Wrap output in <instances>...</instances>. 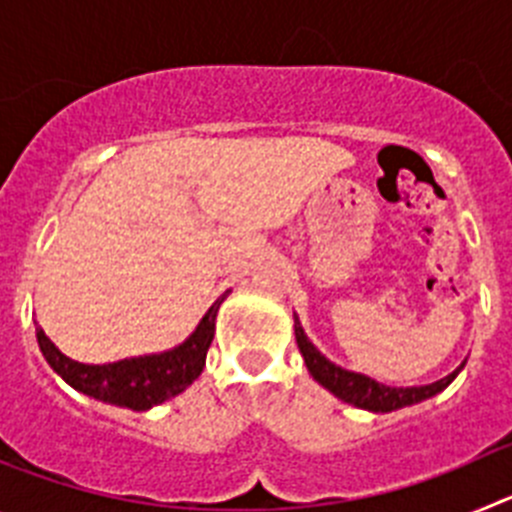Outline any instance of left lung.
<instances>
[{
    "label": "left lung",
    "instance_id": "8db88e82",
    "mask_svg": "<svg viewBox=\"0 0 512 512\" xmlns=\"http://www.w3.org/2000/svg\"><path fill=\"white\" fill-rule=\"evenodd\" d=\"M295 338L297 346H300L302 359H305L307 364V372L312 374L315 382L323 384L325 390L333 392L338 400L348 402V405H356V408L372 410V413H392V410L408 408V405H415V402L428 400V397L446 390V387L456 379V374L464 369V364H461L456 372L449 374V377L438 379V382L433 384H423V387H387V384L366 377V374L348 372L343 366L325 359L318 348L312 346L310 338L305 336L300 320H295Z\"/></svg>",
    "mask_w": 512,
    "mask_h": 512
}]
</instances>
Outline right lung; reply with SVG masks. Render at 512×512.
Wrapping results in <instances>:
<instances>
[{"mask_svg":"<svg viewBox=\"0 0 512 512\" xmlns=\"http://www.w3.org/2000/svg\"><path fill=\"white\" fill-rule=\"evenodd\" d=\"M223 300L225 295L205 312V318L187 341L164 354L135 356V359H122L115 364H81L63 356L40 328L38 346L53 372L66 379L74 390L94 400L110 402L117 408L148 410L184 392L200 377L205 369L207 348L215 338L217 307Z\"/></svg>","mask_w":512,"mask_h":512,"instance_id":"add662e5","label":"right lung"}]
</instances>
